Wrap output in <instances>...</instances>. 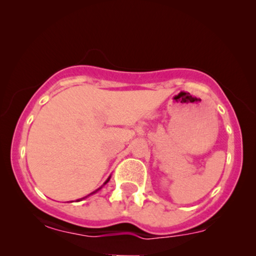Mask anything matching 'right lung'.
Wrapping results in <instances>:
<instances>
[{
    "mask_svg": "<svg viewBox=\"0 0 256 256\" xmlns=\"http://www.w3.org/2000/svg\"><path fill=\"white\" fill-rule=\"evenodd\" d=\"M110 178H108V180H107L106 182H104V184H107V183H108V182H110ZM104 185H102V186H104ZM102 186H100L99 188H96V191H93V192H92V194H87V196H86V197H84V198H82V199H85V198H87V197H90V194H96V192H98V191H99V190H100V188H102ZM82 199H78V200H76V202L82 200Z\"/></svg>",
    "mask_w": 256,
    "mask_h": 256,
    "instance_id": "add662e5",
    "label": "right lung"
}]
</instances>
